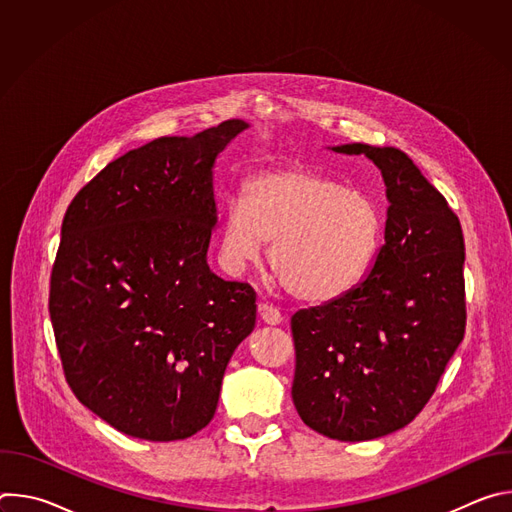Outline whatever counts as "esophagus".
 I'll use <instances>...</instances> for the list:
<instances>
[{
	"label": "esophagus",
	"instance_id": "1",
	"mask_svg": "<svg viewBox=\"0 0 512 512\" xmlns=\"http://www.w3.org/2000/svg\"><path fill=\"white\" fill-rule=\"evenodd\" d=\"M259 318H261L267 326H277V324L283 322L281 312H279L275 306L267 304V302H261V304H259Z\"/></svg>",
	"mask_w": 512,
	"mask_h": 512
}]
</instances>
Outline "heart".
Returning a JSON list of instances; mask_svg holds the SVG:
<instances>
[{"mask_svg": "<svg viewBox=\"0 0 512 512\" xmlns=\"http://www.w3.org/2000/svg\"><path fill=\"white\" fill-rule=\"evenodd\" d=\"M383 231L379 202L364 190L308 168L255 176L223 221L221 251L233 271L269 263L291 296L326 304L346 296L371 269Z\"/></svg>", "mask_w": 512, "mask_h": 512, "instance_id": "1", "label": "heart"}]
</instances>
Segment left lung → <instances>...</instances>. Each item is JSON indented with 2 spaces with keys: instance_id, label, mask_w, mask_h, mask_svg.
<instances>
[{
  "instance_id": "8db88e82",
  "label": "left lung",
  "mask_w": 512,
  "mask_h": 512,
  "mask_svg": "<svg viewBox=\"0 0 512 512\" xmlns=\"http://www.w3.org/2000/svg\"><path fill=\"white\" fill-rule=\"evenodd\" d=\"M330 150L381 170L385 237L346 296L291 316V399L314 431L367 442L415 419L464 338V235L448 200L405 152L367 143Z\"/></svg>"
}]
</instances>
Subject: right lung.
<instances>
[{
  "instance_id": "obj_1",
  "label": "right lung",
  "mask_w": 512,
  "mask_h": 512,
  "mask_svg": "<svg viewBox=\"0 0 512 512\" xmlns=\"http://www.w3.org/2000/svg\"><path fill=\"white\" fill-rule=\"evenodd\" d=\"M245 129L229 119L145 143L107 164L64 214L48 302L64 375L125 435L174 442L206 427L255 328L253 287L206 261L216 160Z\"/></svg>"
}]
</instances>
